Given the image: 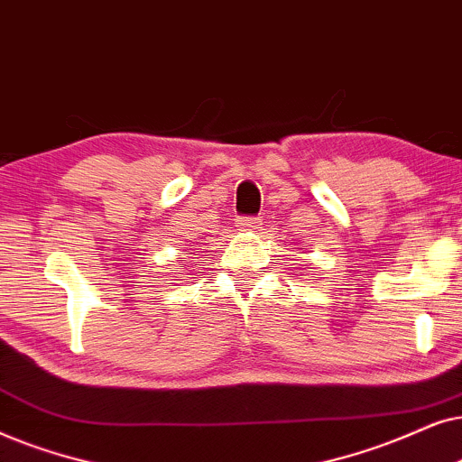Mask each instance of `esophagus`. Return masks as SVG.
Here are the masks:
<instances>
[{"label": "esophagus", "mask_w": 462, "mask_h": 462, "mask_svg": "<svg viewBox=\"0 0 462 462\" xmlns=\"http://www.w3.org/2000/svg\"><path fill=\"white\" fill-rule=\"evenodd\" d=\"M236 227H238V230H243V232H254V230H257V227H260V219H257V217H238Z\"/></svg>", "instance_id": "34e87169"}]
</instances>
